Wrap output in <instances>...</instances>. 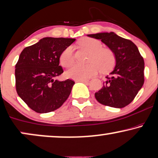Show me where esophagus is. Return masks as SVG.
I'll list each match as a JSON object with an SVG mask.
<instances>
[{
  "instance_id": "esophagus-1",
  "label": "esophagus",
  "mask_w": 158,
  "mask_h": 158,
  "mask_svg": "<svg viewBox=\"0 0 158 158\" xmlns=\"http://www.w3.org/2000/svg\"><path fill=\"white\" fill-rule=\"evenodd\" d=\"M77 81H81V82H83V83H88L89 80V79H81V80H78Z\"/></svg>"
}]
</instances>
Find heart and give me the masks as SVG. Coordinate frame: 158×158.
Returning a JSON list of instances; mask_svg holds the SVG:
<instances>
[{
    "label": "heart",
    "mask_w": 158,
    "mask_h": 158,
    "mask_svg": "<svg viewBox=\"0 0 158 158\" xmlns=\"http://www.w3.org/2000/svg\"><path fill=\"white\" fill-rule=\"evenodd\" d=\"M81 47L91 52L88 65L76 64L65 73L66 77L75 80L85 79L96 75L100 69L102 72H107L112 69L115 63L114 55L110 49L102 48L100 41L93 38H84L79 41ZM60 63L62 66L68 68L73 63V47L69 46L62 52L60 56Z\"/></svg>",
    "instance_id": "1"
}]
</instances>
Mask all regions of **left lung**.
Instances as JSON below:
<instances>
[{"label":"left lung","mask_w":158,"mask_h":158,"mask_svg":"<svg viewBox=\"0 0 158 158\" xmlns=\"http://www.w3.org/2000/svg\"><path fill=\"white\" fill-rule=\"evenodd\" d=\"M101 40L112 52L115 66L106 77L102 89L95 93V98L101 104L121 109L133 101L144 81V61L133 42L114 32L88 34Z\"/></svg>","instance_id":"left-lung-1"}]
</instances>
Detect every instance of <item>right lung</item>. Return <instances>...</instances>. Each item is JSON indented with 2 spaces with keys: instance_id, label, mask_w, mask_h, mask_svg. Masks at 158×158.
Masks as SVG:
<instances>
[{
  "instance_id": "right-lung-1",
  "label": "right lung",
  "mask_w": 158,
  "mask_h": 158,
  "mask_svg": "<svg viewBox=\"0 0 158 158\" xmlns=\"http://www.w3.org/2000/svg\"><path fill=\"white\" fill-rule=\"evenodd\" d=\"M74 39L45 37L25 47L15 65L16 89L22 100L37 113L57 109L69 98L74 81L55 79L63 70L60 56Z\"/></svg>"
}]
</instances>
